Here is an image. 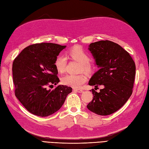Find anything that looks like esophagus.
I'll use <instances>...</instances> for the list:
<instances>
[{"label": "esophagus", "instance_id": "obj_1", "mask_svg": "<svg viewBox=\"0 0 149 149\" xmlns=\"http://www.w3.org/2000/svg\"><path fill=\"white\" fill-rule=\"evenodd\" d=\"M73 91H76V92H78V93H83V90L80 89H74Z\"/></svg>", "mask_w": 149, "mask_h": 149}]
</instances>
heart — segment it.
Masks as SVG:
<instances>
[{"mask_svg": "<svg viewBox=\"0 0 149 149\" xmlns=\"http://www.w3.org/2000/svg\"><path fill=\"white\" fill-rule=\"evenodd\" d=\"M68 55L73 60L79 63V71H83L86 73L89 74L92 73L95 68L94 64L89 61V55L81 47L76 46L72 48L68 52ZM66 65V58L63 55L58 56L55 62L56 70L60 73H63L65 70ZM86 76L83 74H68L64 76L61 78V82L66 86H68L74 88H78L81 86L82 84L86 81Z\"/></svg>", "mask_w": 149, "mask_h": 149, "instance_id": "1", "label": "heart"}]
</instances>
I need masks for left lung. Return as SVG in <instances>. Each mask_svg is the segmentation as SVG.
I'll return each instance as SVG.
<instances>
[{
	"mask_svg": "<svg viewBox=\"0 0 149 149\" xmlns=\"http://www.w3.org/2000/svg\"><path fill=\"white\" fill-rule=\"evenodd\" d=\"M88 49L100 68L88 84L96 88L102 85L104 88L100 93L92 89L94 97L87 107L98 115H110L123 107L131 96L136 65L127 51L109 40L92 43Z\"/></svg>",
	"mask_w": 149,
	"mask_h": 149,
	"instance_id": "1",
	"label": "left lung"
}]
</instances>
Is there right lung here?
Segmentation results:
<instances>
[{"label":"right lung","mask_w":149,"mask_h":149,"mask_svg":"<svg viewBox=\"0 0 149 149\" xmlns=\"http://www.w3.org/2000/svg\"><path fill=\"white\" fill-rule=\"evenodd\" d=\"M66 46L42 43L24 48L13 62V82L15 95L30 113L47 117L63 104L72 88L58 85L53 90L48 86L60 82L55 62Z\"/></svg>","instance_id":"obj_1"}]
</instances>
